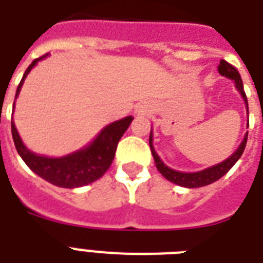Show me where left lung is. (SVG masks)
I'll use <instances>...</instances> for the list:
<instances>
[{"label": "left lung", "mask_w": 263, "mask_h": 263, "mask_svg": "<svg viewBox=\"0 0 263 263\" xmlns=\"http://www.w3.org/2000/svg\"><path fill=\"white\" fill-rule=\"evenodd\" d=\"M218 72L220 75L228 78V79L233 80L235 82V86H236L237 91L240 92L243 99H245L246 106H247V111H249V102H247V97H246L245 88H243V82H241V78L239 75V72L235 67H232L231 64H228L224 60H221L220 65H218ZM247 136H249V132L246 134L245 139L240 143V146L237 147V150L233 153L232 156L227 158L224 162H220V164L214 165V166H210V168L204 169V171H200V172L195 173H183L177 172L175 169H171L169 166L161 161V158L158 157V154L156 153L154 147H153V134L150 132V139H148V143H150V148H152V154L154 157V162H156L157 169L160 171V173L164 176L165 179L172 181V183L177 184V185H181V187L187 188H198L203 187V185H209V184L214 183L218 179H221L225 173H228V171L232 168L233 165L236 164L237 160L240 158L243 152L246 148V143H247Z\"/></svg>", "instance_id": "8db88e82"}]
</instances>
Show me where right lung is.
I'll return each mask as SVG.
<instances>
[{
	"label": "right lung",
	"mask_w": 263,
	"mask_h": 263,
	"mask_svg": "<svg viewBox=\"0 0 263 263\" xmlns=\"http://www.w3.org/2000/svg\"><path fill=\"white\" fill-rule=\"evenodd\" d=\"M45 57L46 54L34 60L30 64V67L27 68L22 78V82L17 86L16 97L20 92L24 79L30 73L32 67H35V64ZM132 120L134 117L128 116L125 119L109 124L99 132V135L87 147L82 148L69 156L61 157V158H49V157L31 153L20 139L13 121H12V136H13L16 150L32 172L57 187L76 188L87 185L105 175V172L113 162L119 140L121 139L124 132L128 129Z\"/></svg>",
	"instance_id": "right-lung-1"
}]
</instances>
